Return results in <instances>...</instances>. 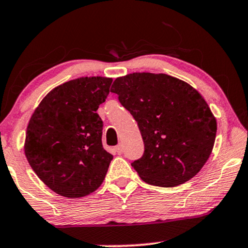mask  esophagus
<instances>
[{
  "label": "esophagus",
  "instance_id": "34e87169",
  "mask_svg": "<svg viewBox=\"0 0 248 248\" xmlns=\"http://www.w3.org/2000/svg\"><path fill=\"white\" fill-rule=\"evenodd\" d=\"M114 150H115V152L118 153V155H121L122 151H124V149H122V145H121V144H119V145L115 146V147H114Z\"/></svg>",
  "mask_w": 248,
  "mask_h": 248
}]
</instances>
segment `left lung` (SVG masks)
Instances as JSON below:
<instances>
[{
    "label": "left lung",
    "mask_w": 248,
    "mask_h": 248,
    "mask_svg": "<svg viewBox=\"0 0 248 248\" xmlns=\"http://www.w3.org/2000/svg\"><path fill=\"white\" fill-rule=\"evenodd\" d=\"M111 92L139 124L144 153L131 166L144 182L173 187L199 173L217 126L194 88L167 74L133 73L115 79Z\"/></svg>",
    "instance_id": "left-lung-1"
}]
</instances>
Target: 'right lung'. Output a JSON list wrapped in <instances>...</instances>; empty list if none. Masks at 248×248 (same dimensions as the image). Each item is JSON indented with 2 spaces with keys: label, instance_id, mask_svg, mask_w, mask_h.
I'll return each instance as SVG.
<instances>
[{
  "label": "right lung",
  "instance_id": "obj_1",
  "mask_svg": "<svg viewBox=\"0 0 248 248\" xmlns=\"http://www.w3.org/2000/svg\"><path fill=\"white\" fill-rule=\"evenodd\" d=\"M112 79L79 78L51 90L28 122L25 155L40 180L56 193L80 198L98 189L113 155L103 147L96 113Z\"/></svg>",
  "mask_w": 248,
  "mask_h": 248
}]
</instances>
